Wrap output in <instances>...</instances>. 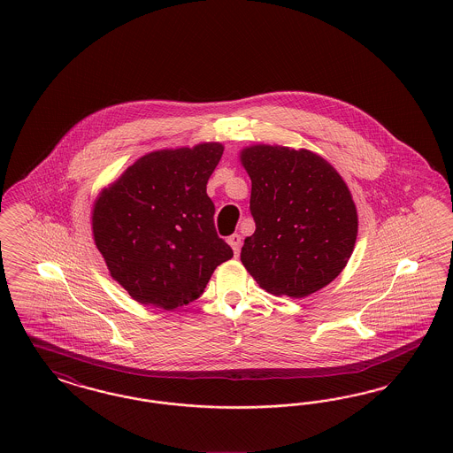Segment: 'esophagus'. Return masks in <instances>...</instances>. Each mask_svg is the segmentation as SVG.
<instances>
[{
  "instance_id": "esophagus-1",
  "label": "esophagus",
  "mask_w": 453,
  "mask_h": 453,
  "mask_svg": "<svg viewBox=\"0 0 453 453\" xmlns=\"http://www.w3.org/2000/svg\"><path fill=\"white\" fill-rule=\"evenodd\" d=\"M227 242H229V246L233 248V251H234V255H239V251H241V236L239 234H233V236L227 239Z\"/></svg>"
}]
</instances>
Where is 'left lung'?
Instances as JSON below:
<instances>
[{
  "instance_id": "8db88e82",
  "label": "left lung",
  "mask_w": 453,
  "mask_h": 453,
  "mask_svg": "<svg viewBox=\"0 0 453 453\" xmlns=\"http://www.w3.org/2000/svg\"><path fill=\"white\" fill-rule=\"evenodd\" d=\"M251 178L257 231L241 261L259 287L302 299L334 280L355 250L358 214L342 174L309 150L251 144L239 151Z\"/></svg>"
}]
</instances>
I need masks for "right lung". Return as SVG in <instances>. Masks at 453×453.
<instances>
[{
    "mask_svg": "<svg viewBox=\"0 0 453 453\" xmlns=\"http://www.w3.org/2000/svg\"><path fill=\"white\" fill-rule=\"evenodd\" d=\"M222 152L220 142L148 152L96 196L95 244L134 301L166 311L187 305L233 258L207 195Z\"/></svg>",
    "mask_w": 453,
    "mask_h": 453,
    "instance_id": "add662e5",
    "label": "right lung"
}]
</instances>
